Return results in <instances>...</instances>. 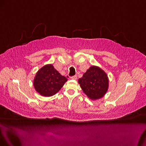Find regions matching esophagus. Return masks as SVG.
Wrapping results in <instances>:
<instances>
[{
	"instance_id": "34e87169",
	"label": "esophagus",
	"mask_w": 146,
	"mask_h": 146,
	"mask_svg": "<svg viewBox=\"0 0 146 146\" xmlns=\"http://www.w3.org/2000/svg\"><path fill=\"white\" fill-rule=\"evenodd\" d=\"M71 79H72V80H76V79H77V76L74 75L73 76H72V77H71Z\"/></svg>"
}]
</instances>
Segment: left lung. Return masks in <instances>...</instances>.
Segmentation results:
<instances>
[{
    "label": "left lung",
    "instance_id": "left-lung-1",
    "mask_svg": "<svg viewBox=\"0 0 146 146\" xmlns=\"http://www.w3.org/2000/svg\"><path fill=\"white\" fill-rule=\"evenodd\" d=\"M78 82L88 98L94 100L102 98L109 86L107 74L97 66H90L79 79Z\"/></svg>",
    "mask_w": 146,
    "mask_h": 146
}]
</instances>
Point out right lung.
<instances>
[{
  "label": "right lung",
  "mask_w": 146,
  "mask_h": 146,
  "mask_svg": "<svg viewBox=\"0 0 146 146\" xmlns=\"http://www.w3.org/2000/svg\"><path fill=\"white\" fill-rule=\"evenodd\" d=\"M67 78L61 75L51 64L46 65L36 73L34 80L36 91L44 97H51L59 92Z\"/></svg>",
  "instance_id": "obj_1"
}]
</instances>
